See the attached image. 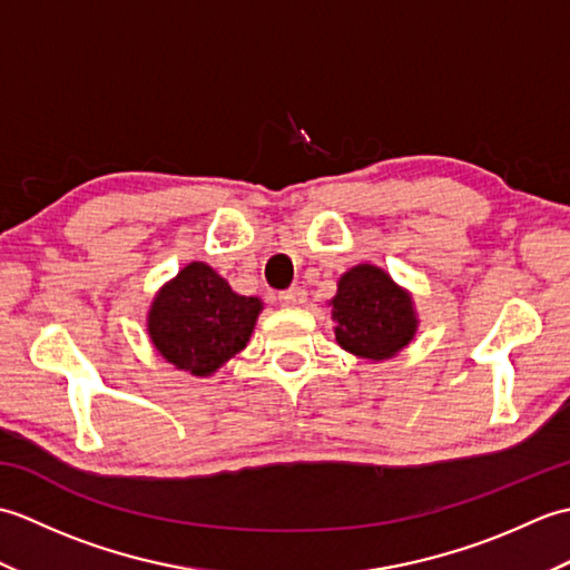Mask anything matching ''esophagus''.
Returning <instances> with one entry per match:
<instances>
[{
	"label": "esophagus",
	"instance_id": "34e87169",
	"mask_svg": "<svg viewBox=\"0 0 570 570\" xmlns=\"http://www.w3.org/2000/svg\"><path fill=\"white\" fill-rule=\"evenodd\" d=\"M306 301V292L301 286H292L286 292H278V304L282 306H301Z\"/></svg>",
	"mask_w": 570,
	"mask_h": 570
}]
</instances>
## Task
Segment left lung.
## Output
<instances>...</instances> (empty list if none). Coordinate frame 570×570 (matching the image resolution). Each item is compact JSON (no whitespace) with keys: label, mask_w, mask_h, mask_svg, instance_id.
Wrapping results in <instances>:
<instances>
[{"label":"left lung","mask_w":570,"mask_h":570,"mask_svg":"<svg viewBox=\"0 0 570 570\" xmlns=\"http://www.w3.org/2000/svg\"><path fill=\"white\" fill-rule=\"evenodd\" d=\"M335 341L365 360H386L416 333L411 296L380 266L360 264L341 276L331 301Z\"/></svg>","instance_id":"obj_1"}]
</instances>
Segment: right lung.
Wrapping results in <instances>:
<instances>
[{
  "mask_svg": "<svg viewBox=\"0 0 570 570\" xmlns=\"http://www.w3.org/2000/svg\"><path fill=\"white\" fill-rule=\"evenodd\" d=\"M259 311V298L235 294L208 264L193 262L154 298L149 335L171 365L205 377L247 345Z\"/></svg>",
  "mask_w": 570,
  "mask_h": 570,
  "instance_id": "right-lung-1",
  "label": "right lung"
}]
</instances>
